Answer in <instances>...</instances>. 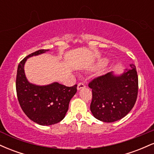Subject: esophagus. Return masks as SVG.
I'll list each match as a JSON object with an SVG mask.
<instances>
[{
  "label": "esophagus",
  "mask_w": 154,
  "mask_h": 154,
  "mask_svg": "<svg viewBox=\"0 0 154 154\" xmlns=\"http://www.w3.org/2000/svg\"><path fill=\"white\" fill-rule=\"evenodd\" d=\"M85 88V84H83L82 82H79V84L77 85V90H78V91Z\"/></svg>",
  "instance_id": "1"
}]
</instances>
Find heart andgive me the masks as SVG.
Instances as JSON below:
<instances>
[{
  "label": "heart",
  "mask_w": 154,
  "mask_h": 154,
  "mask_svg": "<svg viewBox=\"0 0 154 154\" xmlns=\"http://www.w3.org/2000/svg\"><path fill=\"white\" fill-rule=\"evenodd\" d=\"M106 63V60H101V61H100L99 62H98V65H103V63Z\"/></svg>",
  "instance_id": "obj_1"
}]
</instances>
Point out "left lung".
Instances as JSON below:
<instances>
[{
	"label": "left lung",
	"instance_id": "left-lung-1",
	"mask_svg": "<svg viewBox=\"0 0 154 154\" xmlns=\"http://www.w3.org/2000/svg\"><path fill=\"white\" fill-rule=\"evenodd\" d=\"M92 89L91 111L95 118L104 122L122 119L135 105L138 92L136 67H130L120 75L113 72L93 79L88 84Z\"/></svg>",
	"mask_w": 154,
	"mask_h": 154
}]
</instances>
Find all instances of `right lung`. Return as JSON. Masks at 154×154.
<instances>
[{
    "instance_id": "right-lung-1",
    "label": "right lung",
    "mask_w": 154,
    "mask_h": 154,
    "mask_svg": "<svg viewBox=\"0 0 154 154\" xmlns=\"http://www.w3.org/2000/svg\"><path fill=\"white\" fill-rule=\"evenodd\" d=\"M48 51L38 50L22 60L16 79L17 98L22 111L34 122L47 126L59 122L64 118L70 100L77 93V86L66 87L58 82L40 86L26 79L24 69L26 59Z\"/></svg>"
}]
</instances>
